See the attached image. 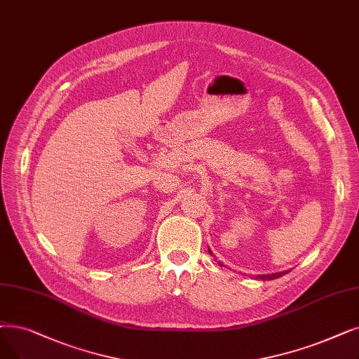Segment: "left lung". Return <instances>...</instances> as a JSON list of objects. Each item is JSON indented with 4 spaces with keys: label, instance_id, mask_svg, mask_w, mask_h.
Segmentation results:
<instances>
[{
    "label": "left lung",
    "instance_id": "left-lung-1",
    "mask_svg": "<svg viewBox=\"0 0 359 359\" xmlns=\"http://www.w3.org/2000/svg\"><path fill=\"white\" fill-rule=\"evenodd\" d=\"M210 251V249H208ZM210 254H212L211 251H210ZM220 266H223V264H220ZM285 273H273V274H264V276H259V278L261 280H274V278H278V277H282Z\"/></svg>",
    "mask_w": 359,
    "mask_h": 359
}]
</instances>
